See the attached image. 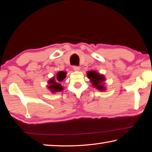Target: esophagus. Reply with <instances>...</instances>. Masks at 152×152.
Wrapping results in <instances>:
<instances>
[{"instance_id": "34e87169", "label": "esophagus", "mask_w": 152, "mask_h": 152, "mask_svg": "<svg viewBox=\"0 0 152 152\" xmlns=\"http://www.w3.org/2000/svg\"><path fill=\"white\" fill-rule=\"evenodd\" d=\"M73 69H74V71H79L80 70V67L79 66H74V67H73Z\"/></svg>"}]
</instances>
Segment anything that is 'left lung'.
I'll use <instances>...</instances> for the list:
<instances>
[{
	"label": "left lung",
	"mask_w": 152,
	"mask_h": 152,
	"mask_svg": "<svg viewBox=\"0 0 152 152\" xmlns=\"http://www.w3.org/2000/svg\"><path fill=\"white\" fill-rule=\"evenodd\" d=\"M87 76L94 87L100 91H105L106 88L103 84V82L105 80V77L102 74H100L97 72L92 70L87 72Z\"/></svg>",
	"instance_id": "obj_1"
}]
</instances>
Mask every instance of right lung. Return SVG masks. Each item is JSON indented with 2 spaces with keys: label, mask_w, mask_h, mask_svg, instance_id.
Returning <instances> with one entry per match:
<instances>
[{
  "label": "right lung",
  "mask_w": 152,
  "mask_h": 152,
  "mask_svg": "<svg viewBox=\"0 0 152 152\" xmlns=\"http://www.w3.org/2000/svg\"><path fill=\"white\" fill-rule=\"evenodd\" d=\"M66 77V72L63 71L58 72L56 76H53L48 81V88L50 91L54 93V92H61L63 91V86L61 85L60 82Z\"/></svg>",
  "instance_id": "obj_1"
}]
</instances>
